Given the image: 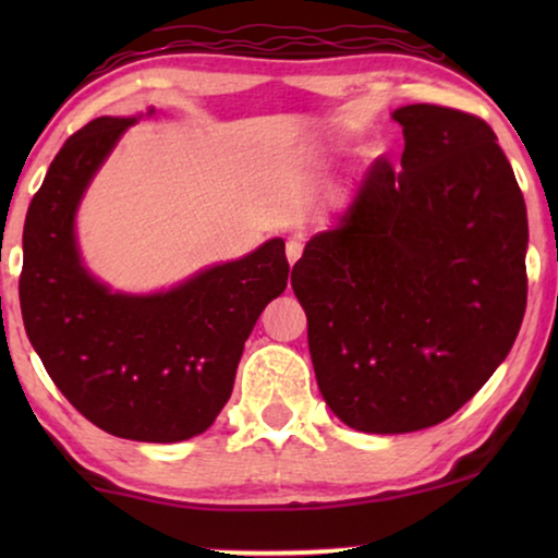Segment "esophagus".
<instances>
[{
	"mask_svg": "<svg viewBox=\"0 0 558 558\" xmlns=\"http://www.w3.org/2000/svg\"><path fill=\"white\" fill-rule=\"evenodd\" d=\"M284 251H287V262H289V264H296V262H300V256H302V241L289 239Z\"/></svg>",
	"mask_w": 558,
	"mask_h": 558,
	"instance_id": "esophagus-1",
	"label": "esophagus"
}]
</instances>
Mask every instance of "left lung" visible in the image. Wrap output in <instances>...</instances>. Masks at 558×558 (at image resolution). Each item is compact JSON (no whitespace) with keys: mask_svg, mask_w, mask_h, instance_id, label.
Segmentation results:
<instances>
[{"mask_svg":"<svg viewBox=\"0 0 558 558\" xmlns=\"http://www.w3.org/2000/svg\"><path fill=\"white\" fill-rule=\"evenodd\" d=\"M393 121L401 170L376 159L340 226L292 269L319 393L371 434L464 407L513 348L529 294L525 203L493 129L434 104Z\"/></svg>","mask_w":558,"mask_h":558,"instance_id":"8db88e82","label":"left lung"}]
</instances>
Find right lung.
Wrapping results in <instances>:
<instances>
[{
  "mask_svg": "<svg viewBox=\"0 0 558 558\" xmlns=\"http://www.w3.org/2000/svg\"><path fill=\"white\" fill-rule=\"evenodd\" d=\"M134 121L94 119L52 159L22 233V319L52 384L98 429L182 441L231 399L243 342L287 289L289 264L284 241L271 239L170 292L129 296L98 284L75 246V208Z\"/></svg>",
  "mask_w": 558,
  "mask_h": 558,
  "instance_id": "add662e5",
  "label": "right lung"
}]
</instances>
